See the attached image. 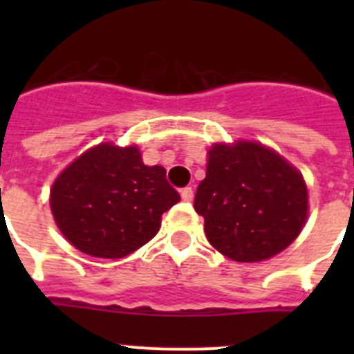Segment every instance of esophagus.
<instances>
[{"label": "esophagus", "mask_w": 354, "mask_h": 354, "mask_svg": "<svg viewBox=\"0 0 354 354\" xmlns=\"http://www.w3.org/2000/svg\"><path fill=\"white\" fill-rule=\"evenodd\" d=\"M180 196H183V200L184 202H192L193 200V187H183V189H180Z\"/></svg>", "instance_id": "obj_1"}]
</instances>
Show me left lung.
<instances>
[{
  "label": "left lung",
  "instance_id": "1",
  "mask_svg": "<svg viewBox=\"0 0 354 354\" xmlns=\"http://www.w3.org/2000/svg\"><path fill=\"white\" fill-rule=\"evenodd\" d=\"M195 211L209 243L237 262H261L286 250L308 211L306 184L292 165L255 142L214 143Z\"/></svg>",
  "mask_w": 354,
  "mask_h": 354
}]
</instances>
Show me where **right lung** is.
Segmentation results:
<instances>
[{
    "label": "right lung",
    "mask_w": 354,
    "mask_h": 354,
    "mask_svg": "<svg viewBox=\"0 0 354 354\" xmlns=\"http://www.w3.org/2000/svg\"><path fill=\"white\" fill-rule=\"evenodd\" d=\"M180 200L159 165L147 167L136 147L101 143L71 162L51 187V211L80 252L122 259L149 243L161 216Z\"/></svg>",
    "instance_id": "obj_1"
}]
</instances>
